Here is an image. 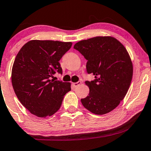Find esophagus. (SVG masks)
Masks as SVG:
<instances>
[{"label": "esophagus", "instance_id": "esophagus-1", "mask_svg": "<svg viewBox=\"0 0 151 151\" xmlns=\"http://www.w3.org/2000/svg\"><path fill=\"white\" fill-rule=\"evenodd\" d=\"M81 81H78V82H76V83H73V85L74 87H78L79 85H81Z\"/></svg>", "mask_w": 151, "mask_h": 151}]
</instances>
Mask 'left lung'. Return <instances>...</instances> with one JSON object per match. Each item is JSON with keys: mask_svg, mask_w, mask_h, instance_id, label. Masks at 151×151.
<instances>
[{"mask_svg": "<svg viewBox=\"0 0 151 151\" xmlns=\"http://www.w3.org/2000/svg\"><path fill=\"white\" fill-rule=\"evenodd\" d=\"M87 60L86 70L95 79L86 81L89 93L83 106L95 114L114 109L127 94L133 73L131 58L124 45L112 37H96L74 45Z\"/></svg>", "mask_w": 151, "mask_h": 151, "instance_id": "8db88e82", "label": "left lung"}]
</instances>
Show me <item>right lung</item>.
Segmentation results:
<instances>
[{
    "label": "right lung",
    "mask_w": 151,
    "mask_h": 151,
    "mask_svg": "<svg viewBox=\"0 0 151 151\" xmlns=\"http://www.w3.org/2000/svg\"><path fill=\"white\" fill-rule=\"evenodd\" d=\"M72 42L31 40L18 52L11 72L14 92L22 105L39 117L52 116L59 110L70 83L51 79L63 73L59 61Z\"/></svg>",
    "instance_id": "add662e5"
}]
</instances>
